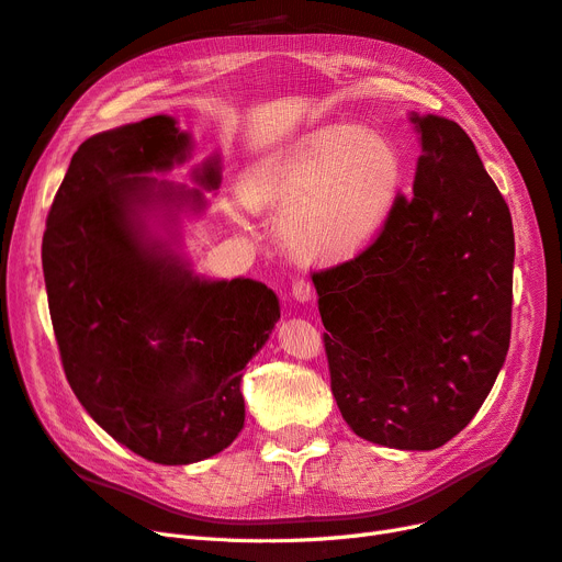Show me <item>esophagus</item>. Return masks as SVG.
I'll return each instance as SVG.
<instances>
[{"mask_svg": "<svg viewBox=\"0 0 562 562\" xmlns=\"http://www.w3.org/2000/svg\"><path fill=\"white\" fill-rule=\"evenodd\" d=\"M291 295L297 300V302H310L312 297H314V288H312V283L310 281H304V279H295L293 281V288H291Z\"/></svg>", "mask_w": 562, "mask_h": 562, "instance_id": "obj_1", "label": "esophagus"}]
</instances>
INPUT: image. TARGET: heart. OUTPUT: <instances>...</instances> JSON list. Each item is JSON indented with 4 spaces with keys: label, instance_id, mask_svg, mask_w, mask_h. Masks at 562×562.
I'll return each mask as SVG.
<instances>
[{
    "label": "heart",
    "instance_id": "heart-1",
    "mask_svg": "<svg viewBox=\"0 0 562 562\" xmlns=\"http://www.w3.org/2000/svg\"><path fill=\"white\" fill-rule=\"evenodd\" d=\"M403 187V159L378 128L323 124L260 164L246 180L255 209L288 211L283 241L328 267L359 258L386 227Z\"/></svg>",
    "mask_w": 562,
    "mask_h": 562
}]
</instances>
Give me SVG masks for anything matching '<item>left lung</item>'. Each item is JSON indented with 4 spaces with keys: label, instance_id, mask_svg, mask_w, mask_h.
Segmentation results:
<instances>
[{
    "label": "left lung",
    "instance_id": "obj_1",
    "mask_svg": "<svg viewBox=\"0 0 562 562\" xmlns=\"http://www.w3.org/2000/svg\"><path fill=\"white\" fill-rule=\"evenodd\" d=\"M413 196L359 258L314 274L330 386L356 436L436 450L481 411L512 342L514 225L464 128L411 112Z\"/></svg>",
    "mask_w": 562,
    "mask_h": 562
}]
</instances>
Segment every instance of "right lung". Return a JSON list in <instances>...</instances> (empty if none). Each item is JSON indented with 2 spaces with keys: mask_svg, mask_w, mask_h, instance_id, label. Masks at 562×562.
I'll return each instance as SVG.
<instances>
[{
  "mask_svg": "<svg viewBox=\"0 0 562 562\" xmlns=\"http://www.w3.org/2000/svg\"><path fill=\"white\" fill-rule=\"evenodd\" d=\"M173 116L83 140L48 211L42 265L67 382L100 429L157 464L223 452L246 419L244 368L281 316L252 279L194 274L180 215L206 211L223 161L192 171L199 187L155 173L192 157Z\"/></svg>",
  "mask_w": 562,
  "mask_h": 562,
  "instance_id": "obj_1",
  "label": "right lung"
}]
</instances>
